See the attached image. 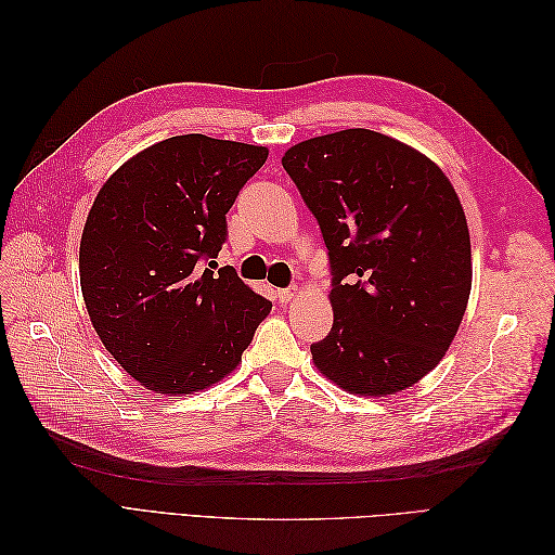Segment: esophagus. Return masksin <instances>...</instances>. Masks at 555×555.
I'll return each mask as SVG.
<instances>
[{
	"instance_id": "esophagus-1",
	"label": "esophagus",
	"mask_w": 555,
	"mask_h": 555,
	"mask_svg": "<svg viewBox=\"0 0 555 555\" xmlns=\"http://www.w3.org/2000/svg\"><path fill=\"white\" fill-rule=\"evenodd\" d=\"M296 287H287V289H275V298L280 300V304H289V300L296 296Z\"/></svg>"
}]
</instances>
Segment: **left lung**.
<instances>
[{
    "label": "left lung",
    "instance_id": "obj_1",
    "mask_svg": "<svg viewBox=\"0 0 555 555\" xmlns=\"http://www.w3.org/2000/svg\"><path fill=\"white\" fill-rule=\"evenodd\" d=\"M284 171L322 229L333 326L314 365L349 393L389 396L440 363L473 287L461 201L440 166L371 129L289 147Z\"/></svg>",
    "mask_w": 555,
    "mask_h": 555
}]
</instances>
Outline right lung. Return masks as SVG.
<instances>
[{"mask_svg":"<svg viewBox=\"0 0 555 555\" xmlns=\"http://www.w3.org/2000/svg\"><path fill=\"white\" fill-rule=\"evenodd\" d=\"M268 157L184 133L99 190L80 238V289L111 357L150 391L192 393L238 365L273 304L217 266L227 212Z\"/></svg>","mask_w":555,"mask_h":555,"instance_id":"obj_1","label":"right lung"}]
</instances>
